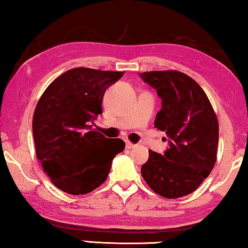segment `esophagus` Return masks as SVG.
Wrapping results in <instances>:
<instances>
[{
    "instance_id": "esophagus-1",
    "label": "esophagus",
    "mask_w": 248,
    "mask_h": 248,
    "mask_svg": "<svg viewBox=\"0 0 248 248\" xmlns=\"http://www.w3.org/2000/svg\"><path fill=\"white\" fill-rule=\"evenodd\" d=\"M125 146H126V149H128V150H131V149H134L135 148V144H133V143H131V142H128V141H126L125 142Z\"/></svg>"
}]
</instances>
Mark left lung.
Wrapping results in <instances>:
<instances>
[{
	"label": "left lung",
	"instance_id": "left-lung-1",
	"mask_svg": "<svg viewBox=\"0 0 248 248\" xmlns=\"http://www.w3.org/2000/svg\"><path fill=\"white\" fill-rule=\"evenodd\" d=\"M139 75L161 98L154 126L167 133L169 143L163 154L149 151L141 174L157 195L180 198L195 191L216 163V114L202 88L188 75L174 70Z\"/></svg>",
	"mask_w": 248,
	"mask_h": 248
}]
</instances>
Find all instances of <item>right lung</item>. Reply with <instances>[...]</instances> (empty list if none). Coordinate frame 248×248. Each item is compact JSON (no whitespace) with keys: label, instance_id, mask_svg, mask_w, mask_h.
I'll return each mask as SVG.
<instances>
[{"label":"right lung","instance_id":"add662e5","mask_svg":"<svg viewBox=\"0 0 248 248\" xmlns=\"http://www.w3.org/2000/svg\"><path fill=\"white\" fill-rule=\"evenodd\" d=\"M123 73L75 68L48 86L35 107L32 132L37 157L57 188L85 195L107 179L112 161L125 149L121 139L93 130L106 89Z\"/></svg>","mask_w":248,"mask_h":248}]
</instances>
